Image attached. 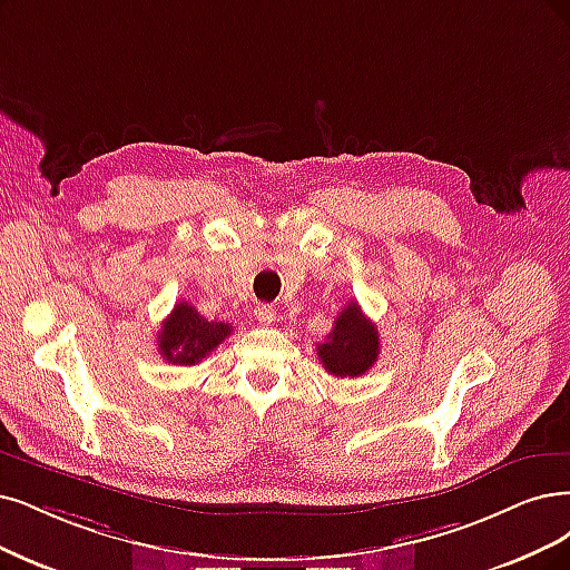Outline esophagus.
<instances>
[{
    "instance_id": "esophagus-1",
    "label": "esophagus",
    "mask_w": 570,
    "mask_h": 570,
    "mask_svg": "<svg viewBox=\"0 0 570 570\" xmlns=\"http://www.w3.org/2000/svg\"><path fill=\"white\" fill-rule=\"evenodd\" d=\"M253 314H256V320H258L261 324H265V326H269V324L274 322V317H277V312H274V307H272V305H265V303L256 305V309H253Z\"/></svg>"
}]
</instances>
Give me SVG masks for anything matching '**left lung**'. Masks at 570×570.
Returning <instances> with one entry per match:
<instances>
[{"label":"left lung","instance_id":"left-lung-1","mask_svg":"<svg viewBox=\"0 0 570 570\" xmlns=\"http://www.w3.org/2000/svg\"><path fill=\"white\" fill-rule=\"evenodd\" d=\"M377 354H381V335L356 303H350L335 317L333 331L317 345L322 366L335 377L364 375L377 362Z\"/></svg>","mask_w":570,"mask_h":570}]
</instances>
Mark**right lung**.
Instances as JSON below:
<instances>
[{"label":"right lung","instance_id":"1","mask_svg":"<svg viewBox=\"0 0 570 570\" xmlns=\"http://www.w3.org/2000/svg\"><path fill=\"white\" fill-rule=\"evenodd\" d=\"M229 333V324L208 322L193 305L183 301L176 303L171 314L164 320L157 335V345L166 362L178 366H195L206 360Z\"/></svg>","mask_w":570,"mask_h":570}]
</instances>
